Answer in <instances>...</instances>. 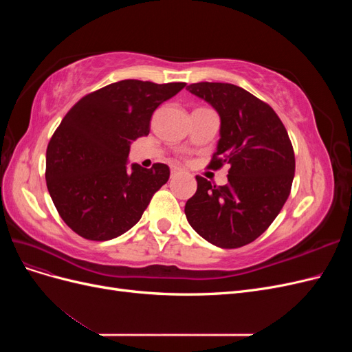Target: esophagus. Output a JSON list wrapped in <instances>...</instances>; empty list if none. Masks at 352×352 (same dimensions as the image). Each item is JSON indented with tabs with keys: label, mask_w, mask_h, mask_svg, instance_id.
I'll return each instance as SVG.
<instances>
[{
	"label": "esophagus",
	"mask_w": 352,
	"mask_h": 352,
	"mask_svg": "<svg viewBox=\"0 0 352 352\" xmlns=\"http://www.w3.org/2000/svg\"><path fill=\"white\" fill-rule=\"evenodd\" d=\"M179 173H180L179 167H172V170H170V176H172V177H176Z\"/></svg>",
	"instance_id": "esophagus-1"
}]
</instances>
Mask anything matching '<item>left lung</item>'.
Segmentation results:
<instances>
[{"mask_svg":"<svg viewBox=\"0 0 352 352\" xmlns=\"http://www.w3.org/2000/svg\"><path fill=\"white\" fill-rule=\"evenodd\" d=\"M186 89L220 117V140L210 167L230 166L228 185H211L197 176V192L185 206L188 223L219 248L243 247L265 232L289 197L292 144L270 105L243 88L199 82Z\"/></svg>","mask_w":352,"mask_h":352,"instance_id":"1","label":"left lung"}]
</instances>
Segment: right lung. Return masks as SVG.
<instances>
[{
    "mask_svg": "<svg viewBox=\"0 0 352 352\" xmlns=\"http://www.w3.org/2000/svg\"><path fill=\"white\" fill-rule=\"evenodd\" d=\"M185 85L120 80L83 97L65 116L47 148L45 179L73 232L109 241L140 221L170 168L162 163L129 166L131 144L150 133L155 109Z\"/></svg>",
    "mask_w": 352,
    "mask_h": 352,
    "instance_id": "right-lung-1",
    "label": "right lung"
}]
</instances>
